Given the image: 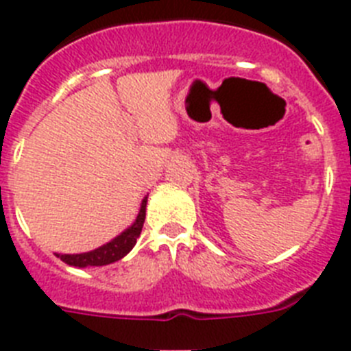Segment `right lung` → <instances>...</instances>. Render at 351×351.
<instances>
[{
	"mask_svg": "<svg viewBox=\"0 0 351 351\" xmlns=\"http://www.w3.org/2000/svg\"><path fill=\"white\" fill-rule=\"evenodd\" d=\"M146 202L148 198L143 199V205H141L139 216L135 219L134 225L125 230L121 235H117L116 239L110 241V243L103 244L101 248L94 250L89 253H78V255H58L62 262H66L69 266L76 267H87V266H107L112 262L119 261L130 252L132 248L137 243V237L141 235L144 225V217H146Z\"/></svg>",
	"mask_w": 351,
	"mask_h": 351,
	"instance_id": "obj_1",
	"label": "right lung"
}]
</instances>
